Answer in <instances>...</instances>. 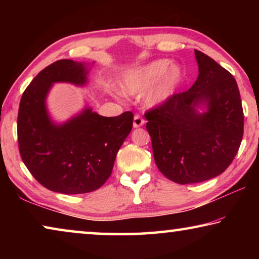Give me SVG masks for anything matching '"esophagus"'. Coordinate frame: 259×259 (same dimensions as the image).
I'll return each mask as SVG.
<instances>
[{
  "label": "esophagus",
  "mask_w": 259,
  "mask_h": 259,
  "mask_svg": "<svg viewBox=\"0 0 259 259\" xmlns=\"http://www.w3.org/2000/svg\"><path fill=\"white\" fill-rule=\"evenodd\" d=\"M144 123H145V120H144L139 114H136L134 116V128H139V126H142Z\"/></svg>",
  "instance_id": "1"
}]
</instances>
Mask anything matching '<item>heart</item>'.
I'll return each instance as SVG.
<instances>
[{
    "label": "heart",
    "instance_id": "heart-1",
    "mask_svg": "<svg viewBox=\"0 0 259 259\" xmlns=\"http://www.w3.org/2000/svg\"><path fill=\"white\" fill-rule=\"evenodd\" d=\"M184 78L183 69L166 59L152 61L145 66L134 68L124 74L121 81V91L125 95L146 93V102L150 106H159L169 100L176 93Z\"/></svg>",
    "mask_w": 259,
    "mask_h": 259
}]
</instances>
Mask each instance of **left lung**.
I'll list each match as a JSON object with an SVG mask.
<instances>
[{
	"mask_svg": "<svg viewBox=\"0 0 259 259\" xmlns=\"http://www.w3.org/2000/svg\"><path fill=\"white\" fill-rule=\"evenodd\" d=\"M199 75L190 89L145 113L155 163L178 184L208 181L229 168L243 136V109L233 75L194 50ZM205 104L199 113L196 107Z\"/></svg>",
	"mask_w": 259,
	"mask_h": 259,
	"instance_id": "8db88e82",
	"label": "left lung"
}]
</instances>
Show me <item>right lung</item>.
Returning <instances> with one entry per match:
<instances>
[{"label": "right lung", "mask_w": 259, "mask_h": 259, "mask_svg": "<svg viewBox=\"0 0 259 259\" xmlns=\"http://www.w3.org/2000/svg\"><path fill=\"white\" fill-rule=\"evenodd\" d=\"M87 74L83 63L57 60L33 78L19 104L17 133L21 160L42 186L64 194H82L102 187L133 129L131 112L105 117L90 108L66 123H52L46 108L52 83L83 85Z\"/></svg>", "instance_id": "obj_1"}]
</instances>
